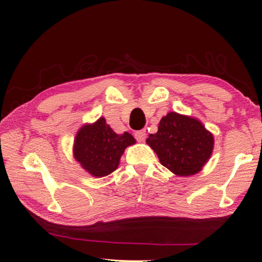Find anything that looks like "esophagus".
I'll return each mask as SVG.
<instances>
[{
	"label": "esophagus",
	"mask_w": 262,
	"mask_h": 262,
	"mask_svg": "<svg viewBox=\"0 0 262 262\" xmlns=\"http://www.w3.org/2000/svg\"><path fill=\"white\" fill-rule=\"evenodd\" d=\"M145 137H146V130L145 129H142V130H138L135 133V138L137 140V142H144L145 141Z\"/></svg>",
	"instance_id": "esophagus-1"
}]
</instances>
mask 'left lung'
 <instances>
[{"instance_id": "obj_1", "label": "left lung", "mask_w": 262, "mask_h": 262, "mask_svg": "<svg viewBox=\"0 0 262 262\" xmlns=\"http://www.w3.org/2000/svg\"><path fill=\"white\" fill-rule=\"evenodd\" d=\"M146 143L172 173L189 177L202 171L208 162L214 135L199 119L171 111L162 117L158 132L149 134Z\"/></svg>"}]
</instances>
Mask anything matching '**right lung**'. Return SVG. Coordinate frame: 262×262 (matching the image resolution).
<instances>
[{
	"instance_id": "right-lung-1",
	"label": "right lung",
	"mask_w": 262,
	"mask_h": 262,
	"mask_svg": "<svg viewBox=\"0 0 262 262\" xmlns=\"http://www.w3.org/2000/svg\"><path fill=\"white\" fill-rule=\"evenodd\" d=\"M135 143L129 133L116 134L103 117H100L97 121L84 124L77 130L73 157L89 174L102 178L118 168L126 147Z\"/></svg>"
}]
</instances>
